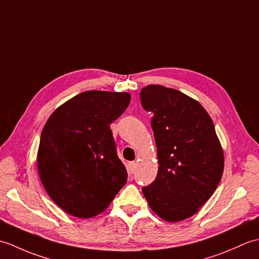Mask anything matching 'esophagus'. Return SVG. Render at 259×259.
Listing matches in <instances>:
<instances>
[{"mask_svg": "<svg viewBox=\"0 0 259 259\" xmlns=\"http://www.w3.org/2000/svg\"><path fill=\"white\" fill-rule=\"evenodd\" d=\"M136 168H137V163L135 161H131L128 163V171L130 174H135Z\"/></svg>", "mask_w": 259, "mask_h": 259, "instance_id": "obj_1", "label": "esophagus"}]
</instances>
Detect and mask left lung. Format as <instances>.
<instances>
[{
	"mask_svg": "<svg viewBox=\"0 0 259 259\" xmlns=\"http://www.w3.org/2000/svg\"><path fill=\"white\" fill-rule=\"evenodd\" d=\"M140 102L153 113L158 174L142 192L150 208L167 222L195 214L218 187L224 153L211 118L199 102L178 90L147 85Z\"/></svg>",
	"mask_w": 259,
	"mask_h": 259,
	"instance_id": "1",
	"label": "left lung"
}]
</instances>
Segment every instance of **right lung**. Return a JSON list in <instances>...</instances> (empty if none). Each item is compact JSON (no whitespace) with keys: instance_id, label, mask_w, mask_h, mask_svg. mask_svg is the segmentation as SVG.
Listing matches in <instances>:
<instances>
[{"instance_id":"add662e5","label":"right lung","mask_w":259,"mask_h":259,"mask_svg":"<svg viewBox=\"0 0 259 259\" xmlns=\"http://www.w3.org/2000/svg\"><path fill=\"white\" fill-rule=\"evenodd\" d=\"M129 93L85 91L54 111L43 128L37 169L57 205L79 218L103 211L128 174L110 129L130 102Z\"/></svg>"}]
</instances>
